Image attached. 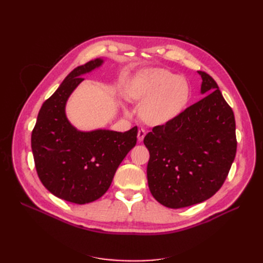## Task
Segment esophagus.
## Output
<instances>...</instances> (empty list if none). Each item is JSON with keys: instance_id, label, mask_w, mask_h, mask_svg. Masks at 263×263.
I'll list each match as a JSON object with an SVG mask.
<instances>
[{"instance_id": "1", "label": "esophagus", "mask_w": 263, "mask_h": 263, "mask_svg": "<svg viewBox=\"0 0 263 263\" xmlns=\"http://www.w3.org/2000/svg\"><path fill=\"white\" fill-rule=\"evenodd\" d=\"M145 136H146V130H145L144 128H140V129L138 130V135H137L138 141H142V140H144Z\"/></svg>"}]
</instances>
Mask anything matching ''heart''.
Returning a JSON list of instances; mask_svg holds the SVG:
<instances>
[{"instance_id":"b5f03b06","label":"heart","mask_w":263,"mask_h":263,"mask_svg":"<svg viewBox=\"0 0 263 263\" xmlns=\"http://www.w3.org/2000/svg\"><path fill=\"white\" fill-rule=\"evenodd\" d=\"M130 97L141 103L142 117L150 125H162L178 117L191 98L185 78L166 69H153L139 76L130 89Z\"/></svg>"}]
</instances>
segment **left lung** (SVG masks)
Here are the masks:
<instances>
[{
    "label": "left lung",
    "instance_id": "8db88e82",
    "mask_svg": "<svg viewBox=\"0 0 263 263\" xmlns=\"http://www.w3.org/2000/svg\"><path fill=\"white\" fill-rule=\"evenodd\" d=\"M204 99L172 121L146 135L150 158L148 186L169 209H182L209 200L221 187L237 150L232 107L214 79L203 71Z\"/></svg>",
    "mask_w": 263,
    "mask_h": 263
}]
</instances>
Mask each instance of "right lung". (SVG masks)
Masks as SVG:
<instances>
[{"label":"right lung","instance_id":"right-lung-1","mask_svg":"<svg viewBox=\"0 0 263 263\" xmlns=\"http://www.w3.org/2000/svg\"><path fill=\"white\" fill-rule=\"evenodd\" d=\"M97 58L77 67L44 102L31 133L36 170L44 186L62 200L86 204L104 195L118 165L137 141V126L125 133L78 130L66 115V104L84 74L103 65Z\"/></svg>","mask_w":263,"mask_h":263}]
</instances>
